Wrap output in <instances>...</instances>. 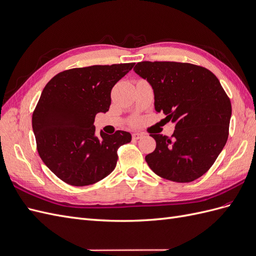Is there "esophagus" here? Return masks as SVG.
Segmentation results:
<instances>
[{
	"label": "esophagus",
	"instance_id": "34e87169",
	"mask_svg": "<svg viewBox=\"0 0 256 256\" xmlns=\"http://www.w3.org/2000/svg\"><path fill=\"white\" fill-rule=\"evenodd\" d=\"M142 136H143V134H138V132L132 134V138H134V140H138V138H141Z\"/></svg>",
	"mask_w": 256,
	"mask_h": 256
}]
</instances>
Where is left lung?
Instances as JSON below:
<instances>
[{"label":"left lung","instance_id":"8db88e82","mask_svg":"<svg viewBox=\"0 0 256 256\" xmlns=\"http://www.w3.org/2000/svg\"><path fill=\"white\" fill-rule=\"evenodd\" d=\"M134 70L154 90V110L175 124L171 138L150 134L147 164L158 176L190 182L214 164L228 138L230 100L208 69L177 62H140Z\"/></svg>","mask_w":256,"mask_h":256}]
</instances>
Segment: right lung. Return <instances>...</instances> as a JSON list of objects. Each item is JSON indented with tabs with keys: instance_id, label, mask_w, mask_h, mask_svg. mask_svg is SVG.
<instances>
[{
	"instance_id": "1",
	"label": "right lung",
	"mask_w": 256,
	"mask_h": 256,
	"mask_svg": "<svg viewBox=\"0 0 256 256\" xmlns=\"http://www.w3.org/2000/svg\"><path fill=\"white\" fill-rule=\"evenodd\" d=\"M134 63L72 68L54 76L33 112L32 126L44 164L60 180L82 187L104 180L116 166L127 131L95 134V116L109 111L111 90Z\"/></svg>"
}]
</instances>
